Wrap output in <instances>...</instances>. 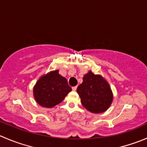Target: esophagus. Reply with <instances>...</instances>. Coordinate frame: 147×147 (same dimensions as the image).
<instances>
[{
	"label": "esophagus",
	"instance_id": "1",
	"mask_svg": "<svg viewBox=\"0 0 147 147\" xmlns=\"http://www.w3.org/2000/svg\"><path fill=\"white\" fill-rule=\"evenodd\" d=\"M72 90H73V91H75V90H77V86L72 87Z\"/></svg>",
	"mask_w": 147,
	"mask_h": 147
}]
</instances>
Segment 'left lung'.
Listing matches in <instances>:
<instances>
[{
  "instance_id": "obj_1",
  "label": "left lung",
  "mask_w": 147,
  "mask_h": 147,
  "mask_svg": "<svg viewBox=\"0 0 147 147\" xmlns=\"http://www.w3.org/2000/svg\"><path fill=\"white\" fill-rule=\"evenodd\" d=\"M77 92L82 105L94 113L105 111L113 100V93L108 82L91 71L84 75L83 81L78 87Z\"/></svg>"
}]
</instances>
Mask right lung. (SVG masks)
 Returning <instances> with one entry per match:
<instances>
[{"mask_svg": "<svg viewBox=\"0 0 147 147\" xmlns=\"http://www.w3.org/2000/svg\"><path fill=\"white\" fill-rule=\"evenodd\" d=\"M72 90L66 78L61 76L59 70L52 71L41 77L34 88L36 101L42 107L52 108L60 103Z\"/></svg>", "mask_w": 147, "mask_h": 147, "instance_id": "right-lung-1", "label": "right lung"}]
</instances>
